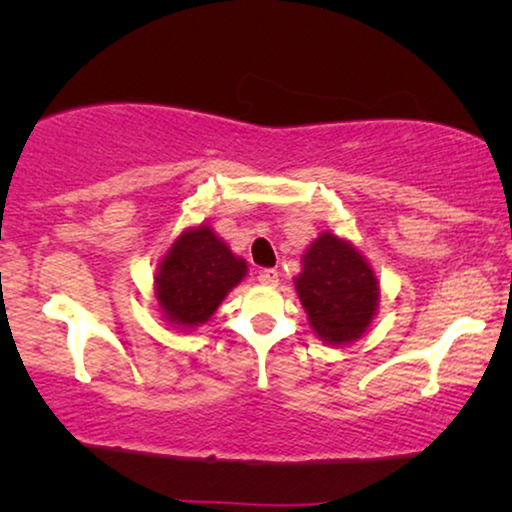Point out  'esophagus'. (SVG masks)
Returning <instances> with one entry per match:
<instances>
[{"label": "esophagus", "mask_w": 512, "mask_h": 512, "mask_svg": "<svg viewBox=\"0 0 512 512\" xmlns=\"http://www.w3.org/2000/svg\"><path fill=\"white\" fill-rule=\"evenodd\" d=\"M258 282L265 286H275L279 282V272L275 268H263L258 272Z\"/></svg>", "instance_id": "1"}]
</instances>
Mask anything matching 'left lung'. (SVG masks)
Instances as JSON below:
<instances>
[{
    "instance_id": "left-lung-1",
    "label": "left lung",
    "mask_w": 512,
    "mask_h": 512,
    "mask_svg": "<svg viewBox=\"0 0 512 512\" xmlns=\"http://www.w3.org/2000/svg\"><path fill=\"white\" fill-rule=\"evenodd\" d=\"M296 289L310 326L331 345L359 338L380 300L375 272L366 258L331 233L319 235L305 251Z\"/></svg>"
}]
</instances>
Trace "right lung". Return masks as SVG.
Listing matches in <instances>:
<instances>
[{"label":"right lung","mask_w":512,"mask_h":512,"mask_svg":"<svg viewBox=\"0 0 512 512\" xmlns=\"http://www.w3.org/2000/svg\"><path fill=\"white\" fill-rule=\"evenodd\" d=\"M247 275V263L237 258L209 226L179 235L156 275V298L167 321L200 326L212 317L228 291Z\"/></svg>","instance_id":"right-lung-1"}]
</instances>
